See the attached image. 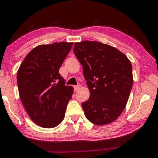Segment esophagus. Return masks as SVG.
<instances>
[{
    "label": "esophagus",
    "mask_w": 158,
    "mask_h": 158,
    "mask_svg": "<svg viewBox=\"0 0 158 158\" xmlns=\"http://www.w3.org/2000/svg\"><path fill=\"white\" fill-rule=\"evenodd\" d=\"M80 87H81V86H80V85L74 86V92H77V91H79Z\"/></svg>",
    "instance_id": "34e87169"
}]
</instances>
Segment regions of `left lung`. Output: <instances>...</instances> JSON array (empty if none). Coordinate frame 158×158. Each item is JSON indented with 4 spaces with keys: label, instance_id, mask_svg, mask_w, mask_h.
Segmentation results:
<instances>
[{
    "label": "left lung",
    "instance_id": "obj_1",
    "mask_svg": "<svg viewBox=\"0 0 158 158\" xmlns=\"http://www.w3.org/2000/svg\"><path fill=\"white\" fill-rule=\"evenodd\" d=\"M74 52L90 92L88 100L81 103L86 119L97 125L116 120L125 108L132 87L130 61L116 48L98 41L75 43Z\"/></svg>",
    "mask_w": 158,
    "mask_h": 158
}]
</instances>
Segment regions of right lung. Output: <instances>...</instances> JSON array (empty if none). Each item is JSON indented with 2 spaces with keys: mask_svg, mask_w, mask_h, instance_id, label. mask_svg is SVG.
<instances>
[{
  "mask_svg": "<svg viewBox=\"0 0 158 158\" xmlns=\"http://www.w3.org/2000/svg\"><path fill=\"white\" fill-rule=\"evenodd\" d=\"M73 43L39 45L31 51L18 70L17 83L22 104L31 120L44 128L63 121L74 89L66 86L59 69Z\"/></svg>",
  "mask_w": 158,
  "mask_h": 158,
  "instance_id": "1",
  "label": "right lung"
}]
</instances>
